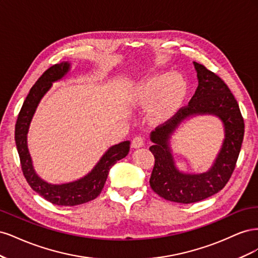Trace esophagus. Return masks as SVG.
<instances>
[{
    "mask_svg": "<svg viewBox=\"0 0 258 258\" xmlns=\"http://www.w3.org/2000/svg\"><path fill=\"white\" fill-rule=\"evenodd\" d=\"M144 145V139L142 137H136L132 141V147L134 148H140Z\"/></svg>",
    "mask_w": 258,
    "mask_h": 258,
    "instance_id": "obj_1",
    "label": "esophagus"
}]
</instances>
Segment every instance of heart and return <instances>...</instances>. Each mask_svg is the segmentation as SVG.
Returning a JSON list of instances; mask_svg holds the SVG:
<instances>
[{"instance_id":"1","label":"heart","mask_w":258,"mask_h":258,"mask_svg":"<svg viewBox=\"0 0 258 258\" xmlns=\"http://www.w3.org/2000/svg\"><path fill=\"white\" fill-rule=\"evenodd\" d=\"M187 93V84L183 77L162 71L139 82L129 91L130 103L137 107L154 104L152 115L156 120L171 118L182 105Z\"/></svg>"}]
</instances>
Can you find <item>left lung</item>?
<instances>
[{"instance_id": "obj_1", "label": "left lung", "mask_w": 258, "mask_h": 258, "mask_svg": "<svg viewBox=\"0 0 258 258\" xmlns=\"http://www.w3.org/2000/svg\"><path fill=\"white\" fill-rule=\"evenodd\" d=\"M194 66L198 87L188 105L151 132L154 144L150 151L155 157L151 187L163 199L177 204L201 201L224 188L235 170L244 136V121L228 86L205 66L197 62ZM202 114L217 116L223 123L225 138L212 167L202 174H185L175 165L169 139L185 120Z\"/></svg>"}]
</instances>
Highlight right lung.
<instances>
[{"label":"right lung","mask_w":258,"mask_h":258,"mask_svg":"<svg viewBox=\"0 0 258 258\" xmlns=\"http://www.w3.org/2000/svg\"><path fill=\"white\" fill-rule=\"evenodd\" d=\"M70 70H71V63L63 61L50 67L47 71L44 72L30 89L15 127V141L19 154L21 169L31 188L51 204L66 207L86 204L97 198L104 187L108 171L117 161L126 157L130 150V141H123L108 147V150L90 172L73 182L51 184L37 175L28 148L30 124L38 104L51 88L52 83L63 79Z\"/></svg>","instance_id":"add662e5"}]
</instances>
